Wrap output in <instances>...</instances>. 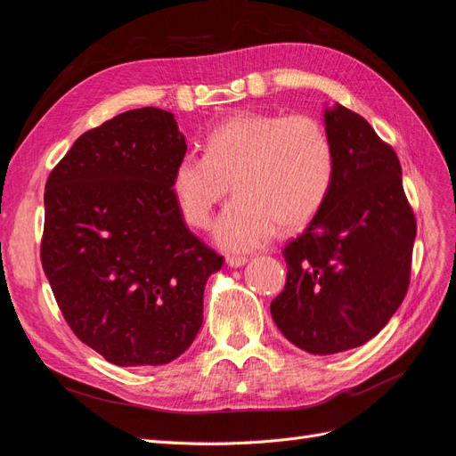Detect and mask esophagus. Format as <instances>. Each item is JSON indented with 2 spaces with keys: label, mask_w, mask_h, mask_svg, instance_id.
<instances>
[{
  "label": "esophagus",
  "mask_w": 456,
  "mask_h": 456,
  "mask_svg": "<svg viewBox=\"0 0 456 456\" xmlns=\"http://www.w3.org/2000/svg\"><path fill=\"white\" fill-rule=\"evenodd\" d=\"M245 262H247L245 256H226V265L230 268H240L245 265Z\"/></svg>",
  "instance_id": "1"
}]
</instances>
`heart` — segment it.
<instances>
[{
  "label": "heart",
  "mask_w": 456,
  "mask_h": 456,
  "mask_svg": "<svg viewBox=\"0 0 456 456\" xmlns=\"http://www.w3.org/2000/svg\"><path fill=\"white\" fill-rule=\"evenodd\" d=\"M335 148L320 121L305 116L243 112L207 134L205 154L175 163L171 190L190 226L207 228L233 184L215 224L228 251H251L278 228L297 230L322 209L335 181Z\"/></svg>",
  "instance_id": "1"
}]
</instances>
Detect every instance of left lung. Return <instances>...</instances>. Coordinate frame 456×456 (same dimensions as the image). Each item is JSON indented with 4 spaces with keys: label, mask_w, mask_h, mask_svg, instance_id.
<instances>
[{
    "label": "left lung",
    "mask_w": 456,
    "mask_h": 456,
    "mask_svg": "<svg viewBox=\"0 0 456 456\" xmlns=\"http://www.w3.org/2000/svg\"><path fill=\"white\" fill-rule=\"evenodd\" d=\"M335 181L323 207L281 251L283 291L270 312L308 354L357 348L390 322L411 280L417 220L390 144L352 110H325Z\"/></svg>",
    "instance_id": "left-lung-1"
}]
</instances>
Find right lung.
Instances as JSON below:
<instances>
[{"instance_id": "1", "label": "right lung", "mask_w": 456, "mask_h": 456, "mask_svg": "<svg viewBox=\"0 0 456 456\" xmlns=\"http://www.w3.org/2000/svg\"><path fill=\"white\" fill-rule=\"evenodd\" d=\"M184 154L175 116L139 108L81 134L47 178L41 266L74 335L119 367L184 354L224 262L176 205Z\"/></svg>"}]
</instances>
